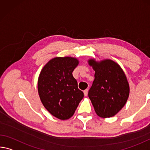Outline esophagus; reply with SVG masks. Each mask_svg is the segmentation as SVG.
Masks as SVG:
<instances>
[{
    "mask_svg": "<svg viewBox=\"0 0 150 150\" xmlns=\"http://www.w3.org/2000/svg\"><path fill=\"white\" fill-rule=\"evenodd\" d=\"M83 93H84V96H87V93H88V89H85V91H83Z\"/></svg>",
    "mask_w": 150,
    "mask_h": 150,
    "instance_id": "34e87169",
    "label": "esophagus"
}]
</instances>
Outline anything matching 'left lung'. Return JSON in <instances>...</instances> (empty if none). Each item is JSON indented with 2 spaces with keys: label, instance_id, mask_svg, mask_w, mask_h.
<instances>
[{
  "label": "left lung",
  "instance_id": "left-lung-1",
  "mask_svg": "<svg viewBox=\"0 0 150 150\" xmlns=\"http://www.w3.org/2000/svg\"><path fill=\"white\" fill-rule=\"evenodd\" d=\"M89 65L95 71V79L88 96L97 115L111 117L122 109L129 94L127 77L121 67L110 59L98 62L91 59Z\"/></svg>",
  "mask_w": 150,
  "mask_h": 150
}]
</instances>
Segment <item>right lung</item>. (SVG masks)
<instances>
[{
	"mask_svg": "<svg viewBox=\"0 0 150 150\" xmlns=\"http://www.w3.org/2000/svg\"><path fill=\"white\" fill-rule=\"evenodd\" d=\"M78 64L74 57H55L44 66L39 75L38 92L42 105L59 120L72 117L83 98L72 74Z\"/></svg>",
	"mask_w": 150,
	"mask_h": 150,
	"instance_id": "obj_1",
	"label": "right lung"
}]
</instances>
